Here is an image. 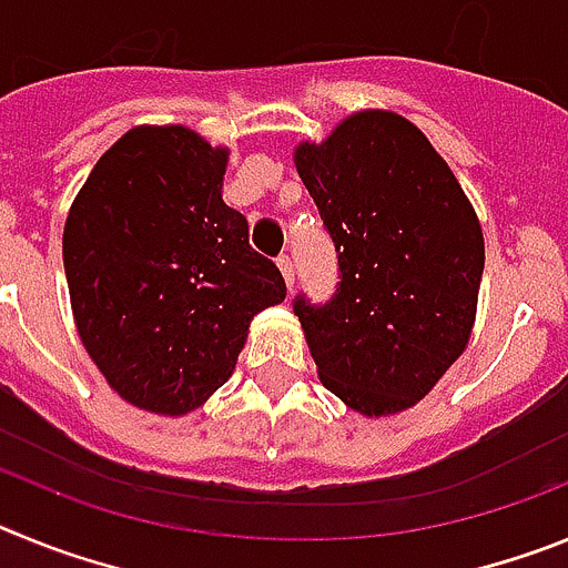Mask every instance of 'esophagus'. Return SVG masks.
Masks as SVG:
<instances>
[{"mask_svg":"<svg viewBox=\"0 0 568 568\" xmlns=\"http://www.w3.org/2000/svg\"><path fill=\"white\" fill-rule=\"evenodd\" d=\"M278 270H281V275H284V284H287V290H293V284H295V264H293V258H290V255H281V258H278Z\"/></svg>","mask_w":568,"mask_h":568,"instance_id":"esophagus-1","label":"esophagus"}]
</instances>
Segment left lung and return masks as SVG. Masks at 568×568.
Listing matches in <instances>:
<instances>
[{"label":"left lung","instance_id":"left-lung-1","mask_svg":"<svg viewBox=\"0 0 568 568\" xmlns=\"http://www.w3.org/2000/svg\"><path fill=\"white\" fill-rule=\"evenodd\" d=\"M293 162L338 250L333 301L295 298L321 384L366 418L404 413L469 344L478 213L444 155L393 110L346 115Z\"/></svg>","mask_w":568,"mask_h":568}]
</instances>
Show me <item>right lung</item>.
Masks as SVG:
<instances>
[{
  "label": "right lung",
  "instance_id": "right-lung-1",
  "mask_svg": "<svg viewBox=\"0 0 568 568\" xmlns=\"http://www.w3.org/2000/svg\"><path fill=\"white\" fill-rule=\"evenodd\" d=\"M227 162L184 124H139L70 204L62 255L79 338L144 413L199 409L233 375L250 321L287 295L224 204Z\"/></svg>",
  "mask_w": 568,
  "mask_h": 568
}]
</instances>
